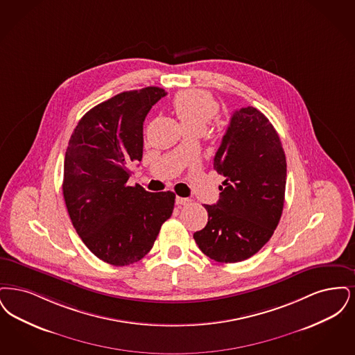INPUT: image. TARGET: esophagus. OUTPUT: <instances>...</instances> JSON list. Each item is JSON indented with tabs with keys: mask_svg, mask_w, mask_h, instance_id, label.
Returning <instances> with one entry per match:
<instances>
[{
	"mask_svg": "<svg viewBox=\"0 0 355 355\" xmlns=\"http://www.w3.org/2000/svg\"><path fill=\"white\" fill-rule=\"evenodd\" d=\"M176 205H179V207H182V205H187V204H189L191 200L189 199H187V198H180V196H176Z\"/></svg>",
	"mask_w": 355,
	"mask_h": 355,
	"instance_id": "34e87169",
	"label": "esophagus"
}]
</instances>
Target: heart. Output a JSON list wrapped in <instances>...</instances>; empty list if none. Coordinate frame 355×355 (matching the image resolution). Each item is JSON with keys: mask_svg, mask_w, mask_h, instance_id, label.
<instances>
[{"mask_svg": "<svg viewBox=\"0 0 355 355\" xmlns=\"http://www.w3.org/2000/svg\"><path fill=\"white\" fill-rule=\"evenodd\" d=\"M172 110L185 131L207 127L218 112L216 101L205 92L187 90L178 94L172 101Z\"/></svg>", "mask_w": 355, "mask_h": 355, "instance_id": "heart-1", "label": "heart"}]
</instances>
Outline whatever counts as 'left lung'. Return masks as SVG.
<instances>
[{
  "instance_id": "obj_1",
  "label": "left lung",
  "mask_w": 355,
  "mask_h": 355,
  "mask_svg": "<svg viewBox=\"0 0 355 355\" xmlns=\"http://www.w3.org/2000/svg\"><path fill=\"white\" fill-rule=\"evenodd\" d=\"M214 167L225 180L216 204L204 205L208 223L193 239L215 261H244L269 241L285 200L286 157L261 111L248 106L233 112Z\"/></svg>"
}]
</instances>
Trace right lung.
Returning <instances> with one entry per match:
<instances>
[{
  "label": "right lung",
  "mask_w": 355,
  "mask_h": 355,
  "mask_svg": "<svg viewBox=\"0 0 355 355\" xmlns=\"http://www.w3.org/2000/svg\"><path fill=\"white\" fill-rule=\"evenodd\" d=\"M167 93L160 87L124 92L87 111L69 140L63 198L85 245L102 261L141 260L170 218L175 193L127 185L143 156V122Z\"/></svg>",
  "instance_id": "1"
}]
</instances>
